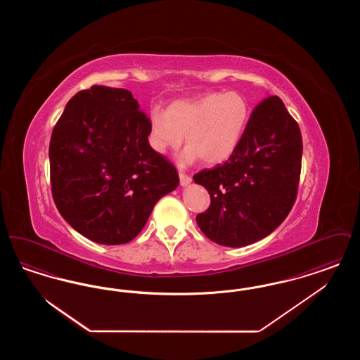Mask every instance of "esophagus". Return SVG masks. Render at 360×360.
Returning a JSON list of instances; mask_svg holds the SVG:
<instances>
[{
	"label": "esophagus",
	"mask_w": 360,
	"mask_h": 360,
	"mask_svg": "<svg viewBox=\"0 0 360 360\" xmlns=\"http://www.w3.org/2000/svg\"><path fill=\"white\" fill-rule=\"evenodd\" d=\"M179 182H181V186H188V184L191 182V178L184 172H179Z\"/></svg>",
	"instance_id": "1"
}]
</instances>
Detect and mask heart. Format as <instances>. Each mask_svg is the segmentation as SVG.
Here are the masks:
<instances>
[{
    "label": "heart",
    "instance_id": "obj_1",
    "mask_svg": "<svg viewBox=\"0 0 360 360\" xmlns=\"http://www.w3.org/2000/svg\"><path fill=\"white\" fill-rule=\"evenodd\" d=\"M248 120L250 106L239 93H206L194 100L174 101L166 112L155 109L148 141L155 153L165 155L176 150L185 136L184 165L200 158L207 165H217L236 151Z\"/></svg>",
    "mask_w": 360,
    "mask_h": 360
}]
</instances>
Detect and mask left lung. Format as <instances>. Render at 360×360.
I'll use <instances>...</instances> for the list:
<instances>
[{
  "label": "left lung",
  "instance_id": "left-lung-1",
  "mask_svg": "<svg viewBox=\"0 0 360 360\" xmlns=\"http://www.w3.org/2000/svg\"><path fill=\"white\" fill-rule=\"evenodd\" d=\"M302 159L297 121L276 96L252 110L236 151L193 179L210 195L195 220L207 239L244 247L269 236L295 202Z\"/></svg>",
  "mask_w": 360,
  "mask_h": 360
}]
</instances>
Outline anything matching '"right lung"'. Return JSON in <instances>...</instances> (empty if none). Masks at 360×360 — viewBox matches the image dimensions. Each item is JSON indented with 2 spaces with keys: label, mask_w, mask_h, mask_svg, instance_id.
Returning <instances> with one entry per match:
<instances>
[{
  "label": "right lung",
  "mask_w": 360,
  "mask_h": 360,
  "mask_svg": "<svg viewBox=\"0 0 360 360\" xmlns=\"http://www.w3.org/2000/svg\"><path fill=\"white\" fill-rule=\"evenodd\" d=\"M150 117L125 89L94 85L70 100L52 131L50 172L59 213L87 239L125 244L179 184L148 143Z\"/></svg>",
  "instance_id": "obj_1"
}]
</instances>
